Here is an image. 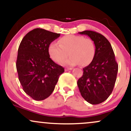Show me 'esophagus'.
<instances>
[{"label":"esophagus","instance_id":"1","mask_svg":"<svg viewBox=\"0 0 131 131\" xmlns=\"http://www.w3.org/2000/svg\"><path fill=\"white\" fill-rule=\"evenodd\" d=\"M71 70H72L71 68H64V70H65V71H68Z\"/></svg>","mask_w":131,"mask_h":131}]
</instances>
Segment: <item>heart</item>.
<instances>
[{
	"label": "heart",
	"instance_id": "b5f03b06",
	"mask_svg": "<svg viewBox=\"0 0 131 131\" xmlns=\"http://www.w3.org/2000/svg\"><path fill=\"white\" fill-rule=\"evenodd\" d=\"M58 43L52 42L49 45L48 51L52 60L60 63L68 55V59L63 62L64 65H88L95 56L94 42L89 38L81 36L67 35L58 40Z\"/></svg>",
	"mask_w": 131,
	"mask_h": 131
}]
</instances>
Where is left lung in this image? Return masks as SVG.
<instances>
[{"instance_id": "left-lung-1", "label": "left lung", "mask_w": 131, "mask_h": 131, "mask_svg": "<svg viewBox=\"0 0 131 131\" xmlns=\"http://www.w3.org/2000/svg\"><path fill=\"white\" fill-rule=\"evenodd\" d=\"M80 34L88 36L95 46L92 62L83 68V75L78 81L81 95L87 102L97 105L104 102L112 94L116 80L118 65L110 43L101 34L84 31Z\"/></svg>"}]
</instances>
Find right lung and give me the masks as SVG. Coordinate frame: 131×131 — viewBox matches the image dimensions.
I'll list each match as a JSON object with an SVG mask.
<instances>
[{"instance_id":"add662e5","label":"right lung","mask_w":131,"mask_h":131,"mask_svg":"<svg viewBox=\"0 0 131 131\" xmlns=\"http://www.w3.org/2000/svg\"><path fill=\"white\" fill-rule=\"evenodd\" d=\"M60 34L36 28L26 34L19 44L16 60L18 79L23 91L36 100H42L53 92L64 68L50 58V43Z\"/></svg>"}]
</instances>
